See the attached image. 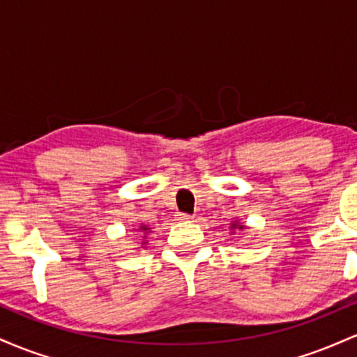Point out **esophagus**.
Returning a JSON list of instances; mask_svg holds the SVG:
<instances>
[{
    "label": "esophagus",
    "instance_id": "obj_1",
    "mask_svg": "<svg viewBox=\"0 0 357 357\" xmlns=\"http://www.w3.org/2000/svg\"><path fill=\"white\" fill-rule=\"evenodd\" d=\"M176 218L181 220V221H188V220H191V215H186V213H178V215H176Z\"/></svg>",
    "mask_w": 357,
    "mask_h": 357
}]
</instances>
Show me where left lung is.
<instances>
[{
	"label": "left lung",
	"instance_id": "8db88e82",
	"mask_svg": "<svg viewBox=\"0 0 357 357\" xmlns=\"http://www.w3.org/2000/svg\"><path fill=\"white\" fill-rule=\"evenodd\" d=\"M230 230H231V233H235L236 230L243 231L245 230V225H241L238 220H235V221H231V223H230Z\"/></svg>",
	"mask_w": 357,
	"mask_h": 357
}]
</instances>
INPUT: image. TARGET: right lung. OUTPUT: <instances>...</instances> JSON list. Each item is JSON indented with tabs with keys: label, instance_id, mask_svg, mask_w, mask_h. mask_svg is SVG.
<instances>
[{
	"label": "right lung",
	"instance_id": "obj_1",
	"mask_svg": "<svg viewBox=\"0 0 357 357\" xmlns=\"http://www.w3.org/2000/svg\"><path fill=\"white\" fill-rule=\"evenodd\" d=\"M149 231H151V228L147 227V225H144V223L139 225L137 233H139V235L142 236V245H144V247H146V243H147V241H146V236H147V233H149Z\"/></svg>",
	"mask_w": 357,
	"mask_h": 357
}]
</instances>
